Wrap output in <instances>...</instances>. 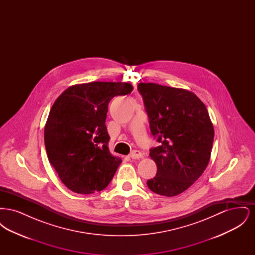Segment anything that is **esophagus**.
Masks as SVG:
<instances>
[{"label": "esophagus", "instance_id": "34e87169", "mask_svg": "<svg viewBox=\"0 0 255 255\" xmlns=\"http://www.w3.org/2000/svg\"><path fill=\"white\" fill-rule=\"evenodd\" d=\"M141 157H142V153L137 150H133V152L130 154V158H133V159L140 158Z\"/></svg>", "mask_w": 255, "mask_h": 255}]
</instances>
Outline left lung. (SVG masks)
I'll list each match as a JSON object with an SVG mask.
<instances>
[{
  "label": "left lung",
  "mask_w": 255,
  "mask_h": 255,
  "mask_svg": "<svg viewBox=\"0 0 255 255\" xmlns=\"http://www.w3.org/2000/svg\"><path fill=\"white\" fill-rule=\"evenodd\" d=\"M151 133L159 145L150 149L156 176L147 181L157 194L173 197L190 187L209 162L214 128L206 105L184 89L139 83Z\"/></svg>",
  "instance_id": "left-lung-1"
}]
</instances>
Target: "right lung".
Listing matches in <instances>:
<instances>
[{"label":"right lung","instance_id":"add662e5","mask_svg":"<svg viewBox=\"0 0 255 255\" xmlns=\"http://www.w3.org/2000/svg\"><path fill=\"white\" fill-rule=\"evenodd\" d=\"M125 82L73 85L53 103L45 126V146L50 164L73 192L92 194L106 188L122 158L109 151L105 125L108 105L117 96L131 94Z\"/></svg>","mask_w":255,"mask_h":255}]
</instances>
